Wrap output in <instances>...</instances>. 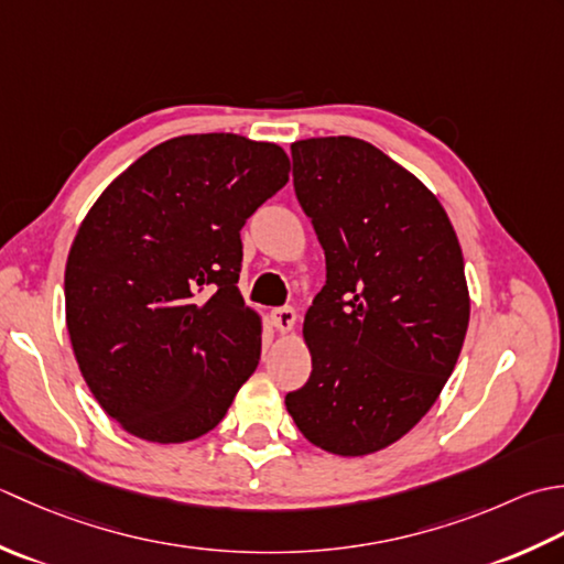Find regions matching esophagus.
<instances>
[{
    "label": "esophagus",
    "instance_id": "34e87169",
    "mask_svg": "<svg viewBox=\"0 0 564 564\" xmlns=\"http://www.w3.org/2000/svg\"><path fill=\"white\" fill-rule=\"evenodd\" d=\"M270 321H272V326L278 328L280 333H290L292 328H294V324H296V312L292 306H282V308H272V314H270Z\"/></svg>",
    "mask_w": 564,
    "mask_h": 564
}]
</instances>
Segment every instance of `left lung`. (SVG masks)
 <instances>
[{"mask_svg": "<svg viewBox=\"0 0 564 564\" xmlns=\"http://www.w3.org/2000/svg\"><path fill=\"white\" fill-rule=\"evenodd\" d=\"M294 189L326 252L304 316L312 377L284 399L308 443L362 457L441 397L469 324L465 258L438 197L360 138L292 143Z\"/></svg>", "mask_w": 564, "mask_h": 564, "instance_id": "left-lung-1", "label": "left lung"}]
</instances>
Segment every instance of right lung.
Instances as JSON below:
<instances>
[{
    "mask_svg": "<svg viewBox=\"0 0 564 564\" xmlns=\"http://www.w3.org/2000/svg\"><path fill=\"white\" fill-rule=\"evenodd\" d=\"M290 180L278 143L177 135L99 194L65 265V324L89 387L148 443L218 426L256 372L262 318L238 290L240 228Z\"/></svg>",
    "mask_w": 564,
    "mask_h": 564,
    "instance_id": "1",
    "label": "right lung"
}]
</instances>
